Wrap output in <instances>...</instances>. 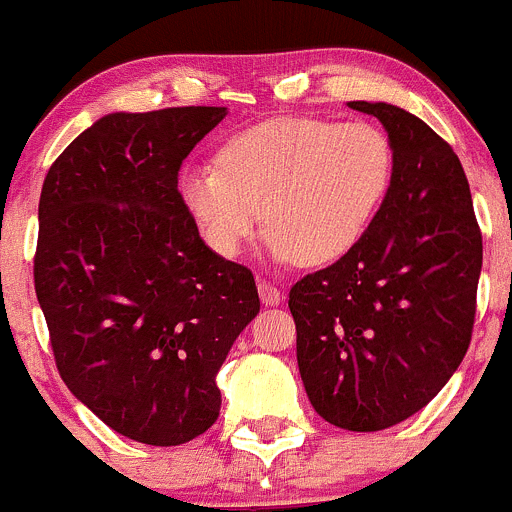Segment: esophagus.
I'll list each match as a JSON object with an SVG mask.
<instances>
[{"mask_svg": "<svg viewBox=\"0 0 512 512\" xmlns=\"http://www.w3.org/2000/svg\"><path fill=\"white\" fill-rule=\"evenodd\" d=\"M258 295H261V300L266 305H278L283 300L281 291L276 286H271L268 281H258Z\"/></svg>", "mask_w": 512, "mask_h": 512, "instance_id": "esophagus-1", "label": "esophagus"}]
</instances>
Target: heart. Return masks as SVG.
I'll list each match as a JSON object with an SVG mask.
<instances>
[{
  "label": "heart",
  "instance_id": "b5f03b06",
  "mask_svg": "<svg viewBox=\"0 0 512 512\" xmlns=\"http://www.w3.org/2000/svg\"><path fill=\"white\" fill-rule=\"evenodd\" d=\"M392 172V142L377 125L276 118L231 135L219 165L184 167L179 194L219 256H239L266 219L276 261L323 266L360 244Z\"/></svg>",
  "mask_w": 512,
  "mask_h": 512
}]
</instances>
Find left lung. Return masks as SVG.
Returning <instances> with one entry per match:
<instances>
[{"instance_id": "obj_1", "label": "left lung", "mask_w": 512, "mask_h": 512, "mask_svg": "<svg viewBox=\"0 0 512 512\" xmlns=\"http://www.w3.org/2000/svg\"><path fill=\"white\" fill-rule=\"evenodd\" d=\"M387 130L394 172L360 244L288 295L310 404L347 431L424 409L458 370L476 315L483 239L456 152L424 120L350 100Z\"/></svg>"}]
</instances>
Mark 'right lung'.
I'll return each instance as SVG.
<instances>
[{
  "instance_id": "obj_1",
  "label": "right lung",
  "mask_w": 512,
  "mask_h": 512,
  "mask_svg": "<svg viewBox=\"0 0 512 512\" xmlns=\"http://www.w3.org/2000/svg\"><path fill=\"white\" fill-rule=\"evenodd\" d=\"M224 118L209 105L108 113L41 187L34 286L56 367L140 444H187L217 421V372L261 308L254 273L204 244L177 189Z\"/></svg>"
}]
</instances>
